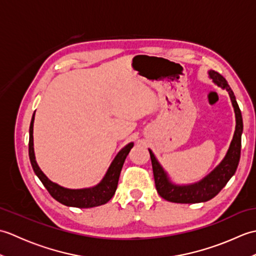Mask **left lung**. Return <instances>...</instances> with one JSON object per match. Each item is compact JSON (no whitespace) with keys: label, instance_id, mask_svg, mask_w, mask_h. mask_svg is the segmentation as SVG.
I'll return each instance as SVG.
<instances>
[{"label":"left lung","instance_id":"1","mask_svg":"<svg viewBox=\"0 0 256 256\" xmlns=\"http://www.w3.org/2000/svg\"><path fill=\"white\" fill-rule=\"evenodd\" d=\"M209 76L211 79H214V82L221 88L226 89L229 92L231 98L232 106L234 108L236 125L234 136L230 145V148L224 157V160L220 162V165L216 168L214 172H211L208 176L204 178L202 180L189 184V186H176L170 182L166 172L162 170L160 162L155 158L154 154L150 150L152 167H153L155 186L157 192L160 194L162 198L170 201V202L177 204H196V202H204L216 197L221 189L224 188L226 182L230 180V178L234 175L238 168V162L241 156V135L243 131V121L240 108L238 106L236 100V96L231 90L230 86L228 84L226 80L222 76L210 70Z\"/></svg>","mask_w":256,"mask_h":256}]
</instances>
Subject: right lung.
Returning a JSON list of instances; mask_svg holds the SVG:
<instances>
[{"mask_svg":"<svg viewBox=\"0 0 256 256\" xmlns=\"http://www.w3.org/2000/svg\"><path fill=\"white\" fill-rule=\"evenodd\" d=\"M34 118L35 113L32 114L30 126L28 155L30 164L37 177L40 179V182L48 190V192L50 194L52 197L64 206H76V208H92V206H98L106 204L113 197V194H116L118 177L120 174H121L124 160L126 158L128 154L130 153V150H131L134 144L130 143L118 152V154L112 162L111 166L108 167L104 178L96 187L86 189H67L50 182L37 165L34 154V143H32V125H34Z\"/></svg>","mask_w":256,"mask_h":256,"instance_id":"add662e5","label":"right lung"}]
</instances>
